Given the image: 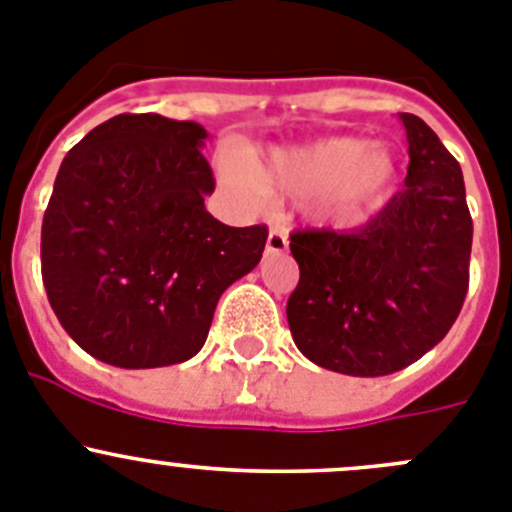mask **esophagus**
Returning a JSON list of instances; mask_svg holds the SVG:
<instances>
[{
    "instance_id": "1",
    "label": "esophagus",
    "mask_w": 512,
    "mask_h": 512,
    "mask_svg": "<svg viewBox=\"0 0 512 512\" xmlns=\"http://www.w3.org/2000/svg\"><path fill=\"white\" fill-rule=\"evenodd\" d=\"M289 248V236H286L284 228L274 226L266 238V253H284Z\"/></svg>"
}]
</instances>
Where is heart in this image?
<instances>
[{"label":"heart","mask_w":512,"mask_h":512,"mask_svg":"<svg viewBox=\"0 0 512 512\" xmlns=\"http://www.w3.org/2000/svg\"><path fill=\"white\" fill-rule=\"evenodd\" d=\"M394 175L392 150L349 135L276 148L266 158L223 155L218 160V178L238 196L248 201L266 193L309 196L314 216L332 221H347L382 201Z\"/></svg>","instance_id":"1"}]
</instances>
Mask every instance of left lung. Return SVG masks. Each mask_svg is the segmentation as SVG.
<instances>
[{"instance_id":"1","label":"left lung","mask_w":512,"mask_h":512,"mask_svg":"<svg viewBox=\"0 0 512 512\" xmlns=\"http://www.w3.org/2000/svg\"><path fill=\"white\" fill-rule=\"evenodd\" d=\"M405 191L354 231L291 233L299 284L286 304L296 347L324 369L384 377L445 339L470 284L472 218L460 163L435 130L399 113Z\"/></svg>"}]
</instances>
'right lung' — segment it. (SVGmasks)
<instances>
[{
    "label": "right lung",
    "mask_w": 512,
    "mask_h": 512,
    "mask_svg": "<svg viewBox=\"0 0 512 512\" xmlns=\"http://www.w3.org/2000/svg\"><path fill=\"white\" fill-rule=\"evenodd\" d=\"M206 128L115 115L60 165L42 221V281L65 332L123 369L201 352L223 291L256 269L266 226L233 228L203 201Z\"/></svg>",
    "instance_id": "1"
}]
</instances>
